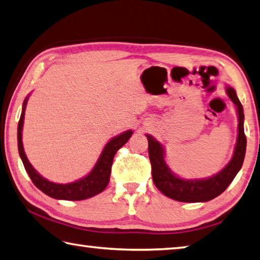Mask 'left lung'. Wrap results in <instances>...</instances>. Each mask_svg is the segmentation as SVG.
Instances as JSON below:
<instances>
[{
    "label": "left lung",
    "instance_id": "1",
    "mask_svg": "<svg viewBox=\"0 0 260 260\" xmlns=\"http://www.w3.org/2000/svg\"><path fill=\"white\" fill-rule=\"evenodd\" d=\"M228 94L238 109V141L233 158L226 165L223 171L216 174L215 176L206 179H182L175 176L165 162L162 145H160L152 136L146 135L149 141V158L153 183L165 196L171 199L181 202L209 201L221 194L241 169L245 155V148H247V138H245L243 127V108L232 87H228Z\"/></svg>",
    "mask_w": 260,
    "mask_h": 260
}]
</instances>
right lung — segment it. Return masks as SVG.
<instances>
[{"mask_svg":"<svg viewBox=\"0 0 260 260\" xmlns=\"http://www.w3.org/2000/svg\"><path fill=\"white\" fill-rule=\"evenodd\" d=\"M26 103L27 99L23 101L21 116L18 122V150L26 172L28 175H29L31 182L34 183V185L37 188H40L42 192L45 193L46 196L53 198V199L73 201L88 199V198L96 196L105 190L108 183H109L111 166L112 161H114L115 154L117 151L129 140L132 134H133V132L127 131L125 133L116 136V138L112 139L110 142H108V144L102 151V154L98 160L95 167L93 168V171L89 173L86 177L69 184H56L48 181V179H45L44 177H42L40 174L32 168V166L29 164V161H28V159L26 157L25 151H23L21 132Z\"/></svg>","mask_w":260,"mask_h":260,"instance_id":"add662e5","label":"right lung"}]
</instances>
